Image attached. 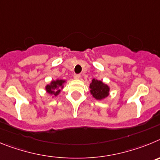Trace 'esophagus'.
<instances>
[{"instance_id":"1","label":"esophagus","mask_w":160,"mask_h":160,"mask_svg":"<svg viewBox=\"0 0 160 160\" xmlns=\"http://www.w3.org/2000/svg\"><path fill=\"white\" fill-rule=\"evenodd\" d=\"M73 77H74V79H80V74H74Z\"/></svg>"}]
</instances>
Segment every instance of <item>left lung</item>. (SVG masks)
<instances>
[{
	"label": "left lung",
	"mask_w": 160,
	"mask_h": 160,
	"mask_svg": "<svg viewBox=\"0 0 160 160\" xmlns=\"http://www.w3.org/2000/svg\"><path fill=\"white\" fill-rule=\"evenodd\" d=\"M90 92L93 97L96 100H102L103 98L108 96L109 88L107 84H104L100 80L93 79L92 83H90Z\"/></svg>",
	"instance_id": "left-lung-1"
}]
</instances>
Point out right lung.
Listing matches in <instances>:
<instances>
[{"label":"right lung","mask_w":160,"mask_h":160,"mask_svg":"<svg viewBox=\"0 0 160 160\" xmlns=\"http://www.w3.org/2000/svg\"><path fill=\"white\" fill-rule=\"evenodd\" d=\"M64 83V80H57L56 81H52L51 84L46 86V91L48 93L54 96H57L60 92V88H63V83Z\"/></svg>","instance_id":"obj_1"}]
</instances>
